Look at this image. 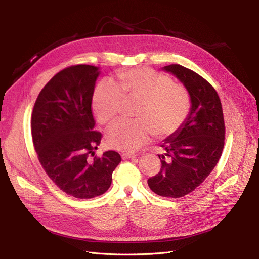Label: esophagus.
I'll list each match as a JSON object with an SVG mask.
<instances>
[{
	"label": "esophagus",
	"mask_w": 259,
	"mask_h": 259,
	"mask_svg": "<svg viewBox=\"0 0 259 259\" xmlns=\"http://www.w3.org/2000/svg\"><path fill=\"white\" fill-rule=\"evenodd\" d=\"M122 159L123 160H127V159H132V158H135V154H132V153H122Z\"/></svg>",
	"instance_id": "obj_1"
}]
</instances>
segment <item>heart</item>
Instances as JSON below:
<instances>
[{"mask_svg": "<svg viewBox=\"0 0 259 259\" xmlns=\"http://www.w3.org/2000/svg\"><path fill=\"white\" fill-rule=\"evenodd\" d=\"M123 99L137 100L135 120H119L106 133L107 145L116 150L133 152L148 142L151 133L166 137L176 132L190 112L191 99L185 86L149 68L121 72L115 82L101 81L93 94L92 106L100 124L112 121Z\"/></svg>", "mask_w": 259, "mask_h": 259, "instance_id": "1", "label": "heart"}]
</instances>
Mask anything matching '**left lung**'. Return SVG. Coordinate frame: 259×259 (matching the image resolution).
<instances>
[{
    "mask_svg": "<svg viewBox=\"0 0 259 259\" xmlns=\"http://www.w3.org/2000/svg\"><path fill=\"white\" fill-rule=\"evenodd\" d=\"M162 70L183 83L191 108L182 126L161 144V169L148 179V186L161 197L180 198L204 182L218 163L225 140L224 114L217 92L198 73L180 65Z\"/></svg>",
    "mask_w": 259,
    "mask_h": 259,
    "instance_id": "left-lung-1",
    "label": "left lung"
}]
</instances>
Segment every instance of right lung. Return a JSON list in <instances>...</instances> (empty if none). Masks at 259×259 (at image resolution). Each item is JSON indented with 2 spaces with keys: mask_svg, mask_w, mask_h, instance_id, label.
Instances as JSON below:
<instances>
[{
  "mask_svg": "<svg viewBox=\"0 0 259 259\" xmlns=\"http://www.w3.org/2000/svg\"><path fill=\"white\" fill-rule=\"evenodd\" d=\"M99 67L77 65L61 70L38 94L31 117L34 149L45 173L60 190L76 199L104 194L111 186L120 154L109 150L91 158L100 145L94 131V88Z\"/></svg>",
  "mask_w": 259,
  "mask_h": 259,
  "instance_id": "1",
  "label": "right lung"
}]
</instances>
